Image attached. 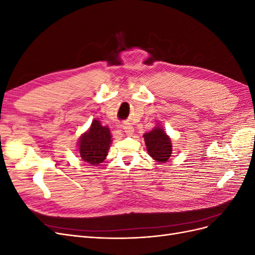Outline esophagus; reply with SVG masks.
<instances>
[{
    "label": "esophagus",
    "mask_w": 255,
    "mask_h": 255,
    "mask_svg": "<svg viewBox=\"0 0 255 255\" xmlns=\"http://www.w3.org/2000/svg\"><path fill=\"white\" fill-rule=\"evenodd\" d=\"M123 129H125V133L127 134V135H133V133H134V128L132 127V126H126L125 128H123Z\"/></svg>",
    "instance_id": "34e87169"
}]
</instances>
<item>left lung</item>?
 <instances>
[{
  "label": "left lung",
  "mask_w": 255,
  "mask_h": 255,
  "mask_svg": "<svg viewBox=\"0 0 255 255\" xmlns=\"http://www.w3.org/2000/svg\"><path fill=\"white\" fill-rule=\"evenodd\" d=\"M143 139L149 155L159 164L167 163L172 154V142L159 123L150 132L144 133Z\"/></svg>",
  "instance_id": "1"
}]
</instances>
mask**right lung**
I'll return each instance as SVG.
<instances>
[{
  "label": "right lung",
  "mask_w": 255,
  "mask_h": 255,
  "mask_svg": "<svg viewBox=\"0 0 255 255\" xmlns=\"http://www.w3.org/2000/svg\"><path fill=\"white\" fill-rule=\"evenodd\" d=\"M112 133L107 126L94 119L89 128L80 136L78 151L81 158L91 166H98L106 159L111 148Z\"/></svg>",
  "instance_id": "1"
}]
</instances>
